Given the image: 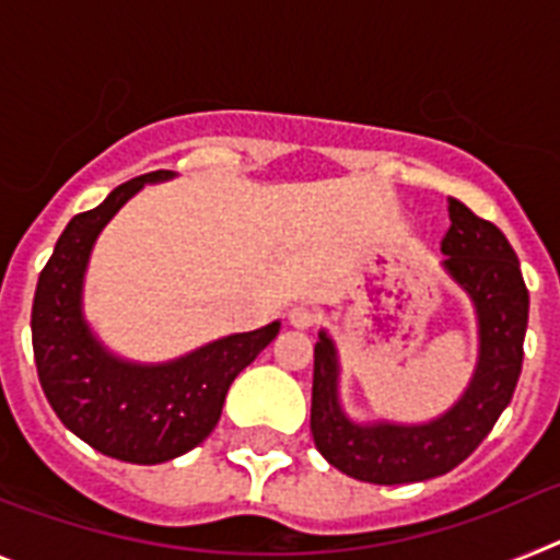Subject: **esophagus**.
Masks as SVG:
<instances>
[{
  "label": "esophagus",
  "instance_id": "34e87169",
  "mask_svg": "<svg viewBox=\"0 0 560 560\" xmlns=\"http://www.w3.org/2000/svg\"><path fill=\"white\" fill-rule=\"evenodd\" d=\"M289 323L300 330L311 328V325H316V311L308 308V305H294L289 311Z\"/></svg>",
  "mask_w": 560,
  "mask_h": 560
}]
</instances>
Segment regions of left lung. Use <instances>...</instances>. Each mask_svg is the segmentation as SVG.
I'll list each match as a JSON object with an SVG mask.
<instances>
[{
    "mask_svg": "<svg viewBox=\"0 0 560 560\" xmlns=\"http://www.w3.org/2000/svg\"><path fill=\"white\" fill-rule=\"evenodd\" d=\"M448 219L440 269L471 300L479 350L468 387L446 412L423 423L353 420L339 398L341 364L334 336L323 328L314 345V446L334 468L361 482H423L457 468L488 438L522 373L530 294L516 252L499 226L474 215L459 199H448Z\"/></svg>",
    "mask_w": 560,
    "mask_h": 560,
    "instance_id": "obj_1",
    "label": "left lung"
}]
</instances>
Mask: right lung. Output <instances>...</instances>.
Segmentation results:
<instances>
[{
	"label": "right lung",
	"mask_w": 560,
	"mask_h": 560,
	"mask_svg": "<svg viewBox=\"0 0 560 560\" xmlns=\"http://www.w3.org/2000/svg\"><path fill=\"white\" fill-rule=\"evenodd\" d=\"M156 171L114 187L103 205L69 221L44 266L33 300V353L42 389L63 427L122 463L182 457L215 429L237 373L280 334V323L230 334L179 359L131 361L97 339L83 316V283L95 241L145 185L173 179Z\"/></svg>",
	"instance_id": "obj_1"
}]
</instances>
